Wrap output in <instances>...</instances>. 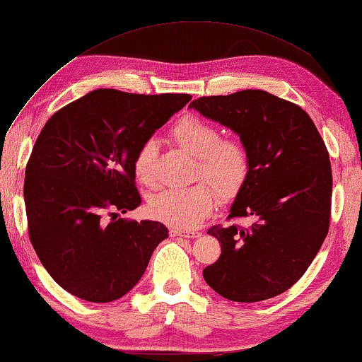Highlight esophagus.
Returning a JSON list of instances; mask_svg holds the SVG:
<instances>
[{
	"mask_svg": "<svg viewBox=\"0 0 362 362\" xmlns=\"http://www.w3.org/2000/svg\"><path fill=\"white\" fill-rule=\"evenodd\" d=\"M170 237H183V238H198L199 233L198 230H182V228H170L169 230Z\"/></svg>",
	"mask_w": 362,
	"mask_h": 362,
	"instance_id": "1",
	"label": "esophagus"
}]
</instances>
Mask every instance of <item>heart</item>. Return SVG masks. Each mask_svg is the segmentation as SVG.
<instances>
[{"mask_svg": "<svg viewBox=\"0 0 362 362\" xmlns=\"http://www.w3.org/2000/svg\"><path fill=\"white\" fill-rule=\"evenodd\" d=\"M170 135L177 145L197 158L194 177L206 182L160 190L150 199L148 211L154 219L187 228L197 226L212 211L217 199L216 192L228 202L243 190L250 177L251 156L245 143L222 139L216 125L198 116L180 119L172 127ZM154 159L156 145L153 141L143 143L134 159L136 179L150 188L158 182Z\"/></svg>", "mask_w": 362, "mask_h": 362, "instance_id": "1", "label": "heart"}]
</instances>
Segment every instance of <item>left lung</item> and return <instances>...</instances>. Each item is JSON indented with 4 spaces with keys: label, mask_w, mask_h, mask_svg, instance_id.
I'll list each match as a JSON object with an SVG mask.
<instances>
[{
    "label": "left lung",
    "mask_w": 362,
    "mask_h": 362,
    "mask_svg": "<svg viewBox=\"0 0 362 362\" xmlns=\"http://www.w3.org/2000/svg\"><path fill=\"white\" fill-rule=\"evenodd\" d=\"M188 107L232 129L251 156L248 182L227 217H251V226L209 228L221 256L204 267L206 284L240 303L284 293L329 233L332 168L322 136L306 111L264 90L202 96Z\"/></svg>",
    "instance_id": "1"
}]
</instances>
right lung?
Returning <instances> with one entry per match:
<instances>
[{
    "label": "right lung",
    "instance_id": "add662e5",
    "mask_svg": "<svg viewBox=\"0 0 362 362\" xmlns=\"http://www.w3.org/2000/svg\"><path fill=\"white\" fill-rule=\"evenodd\" d=\"M185 93L90 91L54 112L25 168L28 238L43 267L69 293L91 303L119 300L139 284L164 223L125 221L139 208L134 159Z\"/></svg>",
    "mask_w": 362,
    "mask_h": 362
}]
</instances>
